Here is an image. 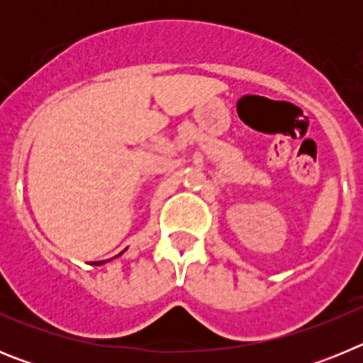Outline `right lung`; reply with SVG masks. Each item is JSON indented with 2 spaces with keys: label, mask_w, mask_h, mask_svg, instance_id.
<instances>
[{
  "label": "right lung",
  "mask_w": 363,
  "mask_h": 363,
  "mask_svg": "<svg viewBox=\"0 0 363 363\" xmlns=\"http://www.w3.org/2000/svg\"><path fill=\"white\" fill-rule=\"evenodd\" d=\"M120 256V255H118ZM101 264H105V262H94V265H101Z\"/></svg>",
  "instance_id": "add662e5"
}]
</instances>
